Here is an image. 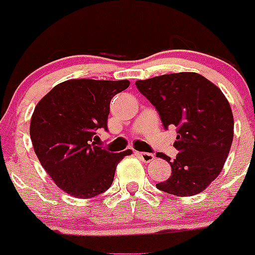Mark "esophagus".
<instances>
[{"instance_id": "1", "label": "esophagus", "mask_w": 255, "mask_h": 255, "mask_svg": "<svg viewBox=\"0 0 255 255\" xmlns=\"http://www.w3.org/2000/svg\"><path fill=\"white\" fill-rule=\"evenodd\" d=\"M138 156L142 159L144 163H149V161H151L154 159V154L145 153V151H140V153H138Z\"/></svg>"}]
</instances>
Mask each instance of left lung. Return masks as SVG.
<instances>
[{
    "label": "left lung",
    "instance_id": "obj_1",
    "mask_svg": "<svg viewBox=\"0 0 255 255\" xmlns=\"http://www.w3.org/2000/svg\"><path fill=\"white\" fill-rule=\"evenodd\" d=\"M135 86L160 116L164 128H176V158L156 153L171 166V176L156 184L175 196H192L220 175L233 140V115L225 95L196 73L138 80Z\"/></svg>",
    "mask_w": 255,
    "mask_h": 255
}]
</instances>
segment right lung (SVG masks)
Segmentation results:
<instances>
[{
    "instance_id": "1",
    "label": "right lung",
    "mask_w": 255,
    "mask_h": 255,
    "mask_svg": "<svg viewBox=\"0 0 255 255\" xmlns=\"http://www.w3.org/2000/svg\"><path fill=\"white\" fill-rule=\"evenodd\" d=\"M128 86V80H68L35 106L30 120L33 148L53 181L71 196L90 199L106 191L117 164L132 153H111L95 143L100 129L109 130L112 97Z\"/></svg>"
}]
</instances>
